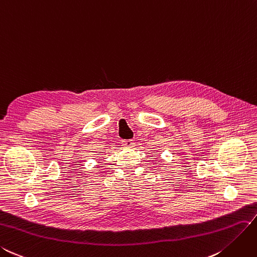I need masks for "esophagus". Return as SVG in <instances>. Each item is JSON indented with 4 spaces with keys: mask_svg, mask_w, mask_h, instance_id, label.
Instances as JSON below:
<instances>
[{
    "mask_svg": "<svg viewBox=\"0 0 257 257\" xmlns=\"http://www.w3.org/2000/svg\"><path fill=\"white\" fill-rule=\"evenodd\" d=\"M122 145L124 147H132V146L134 145V142L132 140H125V141H122Z\"/></svg>",
    "mask_w": 257,
    "mask_h": 257,
    "instance_id": "obj_1",
    "label": "esophagus"
}]
</instances>
